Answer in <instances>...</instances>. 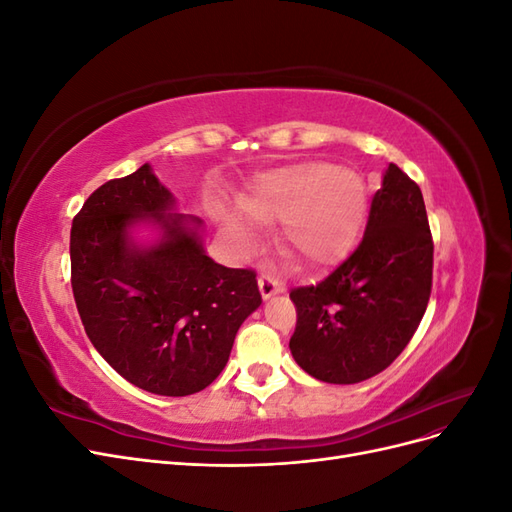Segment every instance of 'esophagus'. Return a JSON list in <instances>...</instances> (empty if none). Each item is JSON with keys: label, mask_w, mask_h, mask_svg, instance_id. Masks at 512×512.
Returning a JSON list of instances; mask_svg holds the SVG:
<instances>
[{"label": "esophagus", "mask_w": 512, "mask_h": 512, "mask_svg": "<svg viewBox=\"0 0 512 512\" xmlns=\"http://www.w3.org/2000/svg\"><path fill=\"white\" fill-rule=\"evenodd\" d=\"M258 288H260V294H262V299H271V297H275V294H280L284 288L277 284L273 277H269V275H260L258 277Z\"/></svg>", "instance_id": "esophagus-1"}]
</instances>
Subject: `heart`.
I'll list each match as a JSON object with an SVG mask.
<instances>
[{
	"label": "heart",
	"instance_id": "1",
	"mask_svg": "<svg viewBox=\"0 0 512 512\" xmlns=\"http://www.w3.org/2000/svg\"><path fill=\"white\" fill-rule=\"evenodd\" d=\"M243 211L220 215L226 235L250 250L262 224L282 220V247L309 265H327L342 256L367 215V185L354 170L329 162H303L265 175L243 200Z\"/></svg>",
	"mask_w": 512,
	"mask_h": 512
}]
</instances>
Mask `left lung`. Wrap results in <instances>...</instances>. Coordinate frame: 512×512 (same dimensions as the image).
I'll return each mask as SVG.
<instances>
[{"label": "left lung", "mask_w": 512, "mask_h": 512, "mask_svg": "<svg viewBox=\"0 0 512 512\" xmlns=\"http://www.w3.org/2000/svg\"><path fill=\"white\" fill-rule=\"evenodd\" d=\"M433 241L421 188L389 164L365 237L329 277L290 292L294 361L329 384H356L389 367L429 303Z\"/></svg>", "instance_id": "left-lung-1"}]
</instances>
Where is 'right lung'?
I'll return each instance as SVG.
<instances>
[{
	"instance_id": "1",
	"label": "right lung",
	"mask_w": 512,
	"mask_h": 512,
	"mask_svg": "<svg viewBox=\"0 0 512 512\" xmlns=\"http://www.w3.org/2000/svg\"><path fill=\"white\" fill-rule=\"evenodd\" d=\"M157 239H135L138 227ZM72 292L91 344L119 376L185 397L222 374L243 320L260 307L256 273L209 258L203 220L143 164L91 194L70 230Z\"/></svg>"
}]
</instances>
